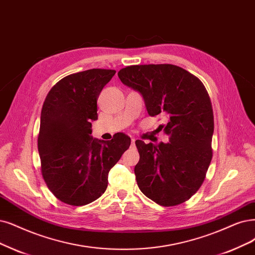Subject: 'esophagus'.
Returning a JSON list of instances; mask_svg holds the SVG:
<instances>
[{"label": "esophagus", "mask_w": 255, "mask_h": 255, "mask_svg": "<svg viewBox=\"0 0 255 255\" xmlns=\"http://www.w3.org/2000/svg\"><path fill=\"white\" fill-rule=\"evenodd\" d=\"M135 138H131V146H132V147H134L135 146Z\"/></svg>", "instance_id": "esophagus-1"}]
</instances>
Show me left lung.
Segmentation results:
<instances>
[{
  "instance_id": "8db88e82",
  "label": "left lung",
  "mask_w": 255,
  "mask_h": 255,
  "mask_svg": "<svg viewBox=\"0 0 255 255\" xmlns=\"http://www.w3.org/2000/svg\"><path fill=\"white\" fill-rule=\"evenodd\" d=\"M138 91L149 116L162 115L169 143L135 140L139 161L134 167L139 190L156 204H182L200 189L212 159L213 110L204 84L171 64L133 65L118 73Z\"/></svg>"
}]
</instances>
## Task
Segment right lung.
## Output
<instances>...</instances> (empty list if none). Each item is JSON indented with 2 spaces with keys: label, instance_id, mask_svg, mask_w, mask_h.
I'll return each instance as SVG.
<instances>
[{
  "label": "right lung",
  "instance_id": "right-lung-1",
  "mask_svg": "<svg viewBox=\"0 0 255 255\" xmlns=\"http://www.w3.org/2000/svg\"><path fill=\"white\" fill-rule=\"evenodd\" d=\"M115 74L111 69L69 74L54 85L43 104L37 137L42 175L65 204L84 206L99 199L106 191L110 169L130 146L124 133L108 142L91 135L98 98Z\"/></svg>",
  "mask_w": 255,
  "mask_h": 255
}]
</instances>
